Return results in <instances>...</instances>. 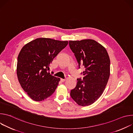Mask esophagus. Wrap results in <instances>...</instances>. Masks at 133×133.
I'll use <instances>...</instances> for the list:
<instances>
[{
	"mask_svg": "<svg viewBox=\"0 0 133 133\" xmlns=\"http://www.w3.org/2000/svg\"><path fill=\"white\" fill-rule=\"evenodd\" d=\"M61 81H62V82H65V81H66V79H63V78H61Z\"/></svg>",
	"mask_w": 133,
	"mask_h": 133,
	"instance_id": "34e87169",
	"label": "esophagus"
}]
</instances>
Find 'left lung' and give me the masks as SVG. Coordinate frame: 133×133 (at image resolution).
Masks as SVG:
<instances>
[{"mask_svg":"<svg viewBox=\"0 0 133 133\" xmlns=\"http://www.w3.org/2000/svg\"><path fill=\"white\" fill-rule=\"evenodd\" d=\"M69 47L75 54L79 67L85 68L83 80L77 79L70 96L78 105H90L104 92L110 76V59L105 48L93 39L69 41Z\"/></svg>","mask_w":133,"mask_h":133,"instance_id":"1","label":"left lung"}]
</instances>
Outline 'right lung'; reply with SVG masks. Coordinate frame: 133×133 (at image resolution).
I'll use <instances>...</instances> for the list:
<instances>
[{
    "instance_id": "1",
    "label": "right lung",
    "mask_w": 133,
    "mask_h": 133,
    "mask_svg": "<svg viewBox=\"0 0 133 133\" xmlns=\"http://www.w3.org/2000/svg\"><path fill=\"white\" fill-rule=\"evenodd\" d=\"M68 44V41L39 38L22 48L17 59V77L32 100L44 101L55 91L61 79L48 70L54 58Z\"/></svg>"
}]
</instances>
